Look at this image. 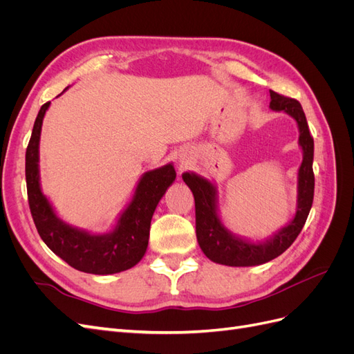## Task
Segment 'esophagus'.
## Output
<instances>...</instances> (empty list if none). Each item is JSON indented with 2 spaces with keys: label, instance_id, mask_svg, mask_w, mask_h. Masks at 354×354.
<instances>
[{
  "label": "esophagus",
  "instance_id": "34e87169",
  "mask_svg": "<svg viewBox=\"0 0 354 354\" xmlns=\"http://www.w3.org/2000/svg\"><path fill=\"white\" fill-rule=\"evenodd\" d=\"M187 165H189V160H187L186 158H181V159H180V168L183 169V168H186Z\"/></svg>",
  "mask_w": 354,
  "mask_h": 354
}]
</instances>
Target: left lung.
I'll use <instances>...</instances> for the list:
<instances>
[{
  "label": "left lung",
  "mask_w": 354,
  "mask_h": 354,
  "mask_svg": "<svg viewBox=\"0 0 354 354\" xmlns=\"http://www.w3.org/2000/svg\"><path fill=\"white\" fill-rule=\"evenodd\" d=\"M270 108L285 111L298 124V143L303 147V162L298 169V207L294 220L277 232L270 241L264 243H250L232 236L221 224L216 209V189L208 180L195 174H183L185 183L190 187L195 198L196 238L201 250L214 263L234 267L257 266L270 261L285 252L301 232L308 217L315 195L313 152L315 143L310 134L304 111L298 100L286 97L270 90Z\"/></svg>",
  "instance_id": "8db88e82"
}]
</instances>
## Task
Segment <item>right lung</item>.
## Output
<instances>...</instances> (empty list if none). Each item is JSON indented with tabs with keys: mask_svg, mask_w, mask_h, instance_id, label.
I'll use <instances>...</instances> for the list:
<instances>
[{
	"mask_svg": "<svg viewBox=\"0 0 354 354\" xmlns=\"http://www.w3.org/2000/svg\"><path fill=\"white\" fill-rule=\"evenodd\" d=\"M50 102L41 106L26 147V189L29 209L41 239L73 269L93 274H112L131 269L143 259L155 208L165 190L176 180L168 164L146 173L136 189L134 199L122 212L113 232L90 234L60 221L42 195L38 174V145L42 118Z\"/></svg>",
	"mask_w": 354,
	"mask_h": 354,
	"instance_id": "add662e5",
	"label": "right lung"
}]
</instances>
